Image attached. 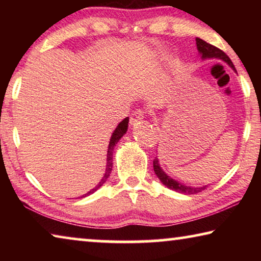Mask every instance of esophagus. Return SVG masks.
Here are the masks:
<instances>
[{"mask_svg":"<svg viewBox=\"0 0 261 261\" xmlns=\"http://www.w3.org/2000/svg\"><path fill=\"white\" fill-rule=\"evenodd\" d=\"M144 118V112L141 109H137L136 112L131 114L130 116V124H135L137 121H140Z\"/></svg>","mask_w":261,"mask_h":261,"instance_id":"obj_1","label":"esophagus"}]
</instances>
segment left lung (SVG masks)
<instances>
[{"mask_svg": "<svg viewBox=\"0 0 261 261\" xmlns=\"http://www.w3.org/2000/svg\"><path fill=\"white\" fill-rule=\"evenodd\" d=\"M196 43H197L198 51L200 53L202 60H206V59L222 60L235 70V67H233L232 62L230 59H229V56L224 51L219 49L218 47L211 45V43H207L206 41H204L202 39H199V38H196ZM153 168H154V173L156 174L159 179H160L168 189L174 190V191H177L179 193L196 194L198 192H201L202 190H205L207 187V185H205V187H199V188L188 187V185H184L183 183H179L176 179L169 177V176H168L165 171L161 169L160 163H159V160L156 158L153 160Z\"/></svg>", "mask_w": 261, "mask_h": 261, "instance_id": "8db88e82", "label": "left lung"}]
</instances>
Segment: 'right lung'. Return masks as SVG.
Masks as SVG:
<instances>
[{"label": "right lung", "instance_id": "1", "mask_svg": "<svg viewBox=\"0 0 261 261\" xmlns=\"http://www.w3.org/2000/svg\"><path fill=\"white\" fill-rule=\"evenodd\" d=\"M127 124H129V117L124 118V120H123L120 123V124L117 125L116 129L114 130L113 135H112V138H110V141H109V146H108V151H107V168H106V173L103 175V177L101 178L99 184L96 185L95 188L92 189L91 191H88L86 194H83L81 198H84V197H86V196H90V194H92V193H94L96 190L102 187V184L109 177L110 171H112V168H113V151H114V146L117 144V141L122 138L123 135H124L125 132L127 131Z\"/></svg>", "mask_w": 261, "mask_h": 261}]
</instances>
